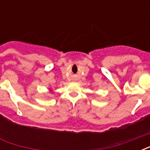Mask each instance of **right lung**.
Here are the masks:
<instances>
[{
    "label": "right lung",
    "instance_id": "1",
    "mask_svg": "<svg viewBox=\"0 0 150 150\" xmlns=\"http://www.w3.org/2000/svg\"><path fill=\"white\" fill-rule=\"evenodd\" d=\"M50 92H52V90H51V89H50Z\"/></svg>",
    "mask_w": 150,
    "mask_h": 150
}]
</instances>
